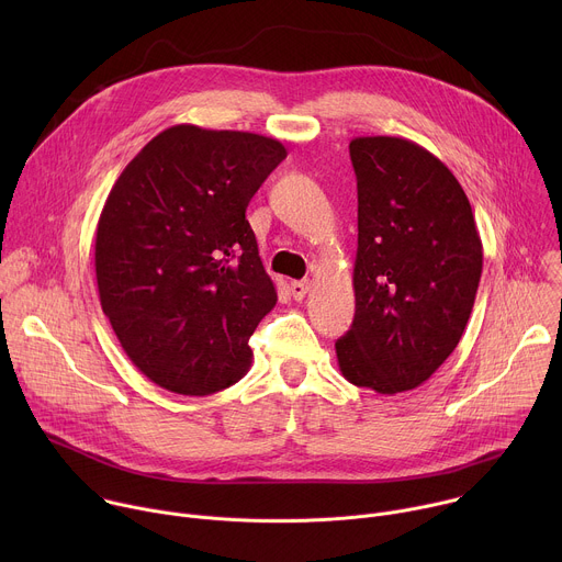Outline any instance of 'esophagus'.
Here are the masks:
<instances>
[{
  "label": "esophagus",
  "instance_id": "esophagus-1",
  "mask_svg": "<svg viewBox=\"0 0 562 562\" xmlns=\"http://www.w3.org/2000/svg\"><path fill=\"white\" fill-rule=\"evenodd\" d=\"M308 289H311V282H308V280H293V282H291V295H293L295 300H302V297L308 293Z\"/></svg>",
  "mask_w": 562,
  "mask_h": 562
}]
</instances>
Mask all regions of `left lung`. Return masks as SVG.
<instances>
[{
  "label": "left lung",
  "mask_w": 562,
  "mask_h": 562,
  "mask_svg": "<svg viewBox=\"0 0 562 562\" xmlns=\"http://www.w3.org/2000/svg\"><path fill=\"white\" fill-rule=\"evenodd\" d=\"M356 315L336 342L342 375L384 395L420 386L473 308L483 243L453 173L405 137H356Z\"/></svg>",
  "instance_id": "8db88e82"
}]
</instances>
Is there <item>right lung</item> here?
Returning <instances> with one entry per match:
<instances>
[{
  "label": "right lung",
  "instance_id": "obj_1",
  "mask_svg": "<svg viewBox=\"0 0 562 562\" xmlns=\"http://www.w3.org/2000/svg\"><path fill=\"white\" fill-rule=\"evenodd\" d=\"M284 157L273 137L178 124L113 184L95 235L100 302L162 389L209 395L249 371V338L278 293L247 206Z\"/></svg>",
  "mask_w": 562,
  "mask_h": 562
}]
</instances>
